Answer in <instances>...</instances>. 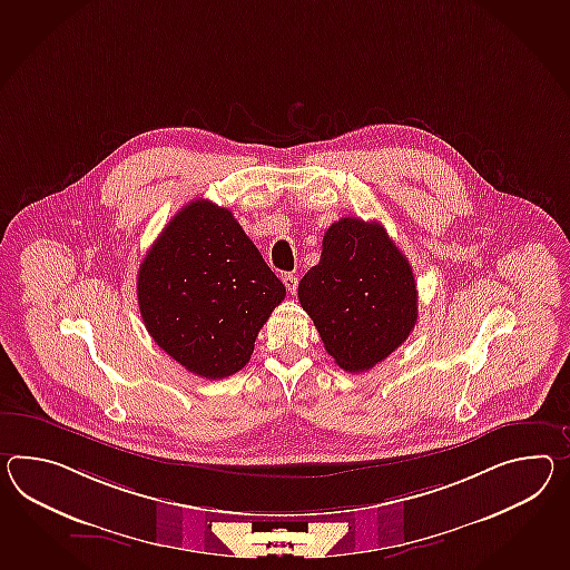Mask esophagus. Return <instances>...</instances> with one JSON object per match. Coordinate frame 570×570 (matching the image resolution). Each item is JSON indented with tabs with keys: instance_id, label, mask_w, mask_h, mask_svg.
Listing matches in <instances>:
<instances>
[{
	"instance_id": "obj_1",
	"label": "esophagus",
	"mask_w": 570,
	"mask_h": 570,
	"mask_svg": "<svg viewBox=\"0 0 570 570\" xmlns=\"http://www.w3.org/2000/svg\"><path fill=\"white\" fill-rule=\"evenodd\" d=\"M282 282H284L286 291L291 292V294H296V288H298V278H296V274H284V276H282Z\"/></svg>"
}]
</instances>
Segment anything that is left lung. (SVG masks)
I'll use <instances>...</instances> for the list:
<instances>
[{
    "label": "left lung",
    "mask_w": 570,
    "mask_h": 570,
    "mask_svg": "<svg viewBox=\"0 0 570 570\" xmlns=\"http://www.w3.org/2000/svg\"><path fill=\"white\" fill-rule=\"evenodd\" d=\"M298 301L347 373L385 361L417 320L412 265L381 224L352 216L327 228L320 264L298 284Z\"/></svg>",
    "instance_id": "1"
}]
</instances>
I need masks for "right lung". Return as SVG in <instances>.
I'll return each mask as SVG.
<instances>
[{"mask_svg": "<svg viewBox=\"0 0 570 570\" xmlns=\"http://www.w3.org/2000/svg\"><path fill=\"white\" fill-rule=\"evenodd\" d=\"M286 288L236 223L208 199L179 209L138 272L139 313L154 342L189 373L235 375Z\"/></svg>", "mask_w": 570, "mask_h": 570, "instance_id": "obj_1", "label": "right lung"}]
</instances>
